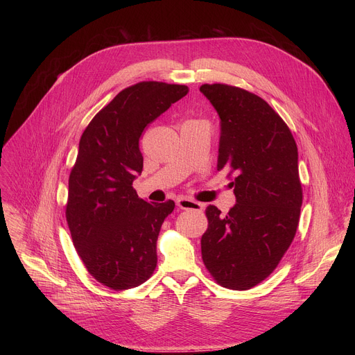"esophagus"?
I'll return each instance as SVG.
<instances>
[{"instance_id": "34e87169", "label": "esophagus", "mask_w": 355, "mask_h": 355, "mask_svg": "<svg viewBox=\"0 0 355 355\" xmlns=\"http://www.w3.org/2000/svg\"><path fill=\"white\" fill-rule=\"evenodd\" d=\"M177 207L182 211H196V212H200L202 208H204V205L199 204V202L196 200H192V199H187V198H181L177 200Z\"/></svg>"}]
</instances>
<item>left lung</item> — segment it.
<instances>
[{
	"instance_id": "8db88e82",
	"label": "left lung",
	"mask_w": 355,
	"mask_h": 355,
	"mask_svg": "<svg viewBox=\"0 0 355 355\" xmlns=\"http://www.w3.org/2000/svg\"><path fill=\"white\" fill-rule=\"evenodd\" d=\"M220 118L218 170L233 177L236 205L226 216L209 205L202 260L214 279L247 291L264 281L289 248L299 223L297 147L263 98L227 84L200 85Z\"/></svg>"
}]
</instances>
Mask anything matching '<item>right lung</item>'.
I'll use <instances>...</instances> for the list:
<instances>
[{
  "mask_svg": "<svg viewBox=\"0 0 355 355\" xmlns=\"http://www.w3.org/2000/svg\"><path fill=\"white\" fill-rule=\"evenodd\" d=\"M187 85L141 81L122 89L85 128L69 177L66 219L87 271L114 291L146 282L174 200L148 204L132 187L143 170L144 128L188 94Z\"/></svg>",
  "mask_w": 355,
  "mask_h": 355,
  "instance_id": "add662e5",
  "label": "right lung"
}]
</instances>
